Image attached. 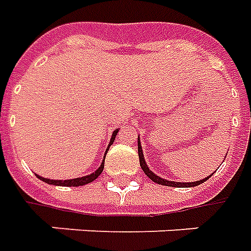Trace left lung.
<instances>
[{"label":"left lung","instance_id":"obj_1","mask_svg":"<svg viewBox=\"0 0 251 251\" xmlns=\"http://www.w3.org/2000/svg\"><path fill=\"white\" fill-rule=\"evenodd\" d=\"M138 152H139V162H140V168L142 170L145 172V174L151 179V181H154V182H157L159 185H166V186H173V188H191V186H197L202 184L204 181H207L212 174H209L208 177L205 178L200 179V181H195V182H177V181H169V179H165L162 177H159L155 173H152L149 166H147V163L145 161V155H143V150H142V146H140V140L139 136H138Z\"/></svg>","mask_w":251,"mask_h":251}]
</instances>
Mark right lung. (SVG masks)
Instances as JSON below:
<instances>
[{"mask_svg":"<svg viewBox=\"0 0 251 251\" xmlns=\"http://www.w3.org/2000/svg\"><path fill=\"white\" fill-rule=\"evenodd\" d=\"M117 132H119V129H115L113 132H112V138L109 140V145L106 147V151L109 150V146H112L113 143V140L116 138ZM105 151V154H106ZM104 162H105V155L102 158V162H101L100 168L97 169L96 172H93L92 174H88V176H83V177H78V178H73V179H51V178H44V177H40V176H37L36 177L39 179H42L43 182L46 184H50V185H56V186H82L86 185L89 182H92L94 179L97 178L101 173H102V170H104Z\"/></svg>","mask_w":251,"mask_h":251,"instance_id":"right-lung-1","label":"right lung"}]
</instances>
